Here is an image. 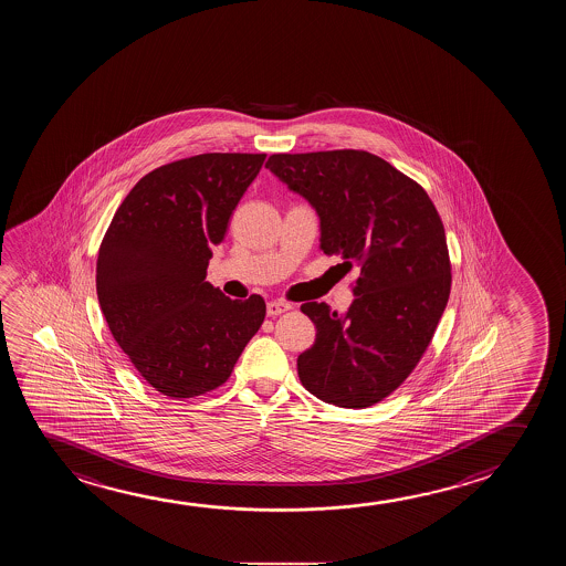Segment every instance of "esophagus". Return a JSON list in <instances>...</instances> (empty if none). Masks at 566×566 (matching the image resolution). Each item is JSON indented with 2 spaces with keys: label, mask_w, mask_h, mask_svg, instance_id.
<instances>
[{
  "label": "esophagus",
  "mask_w": 566,
  "mask_h": 566,
  "mask_svg": "<svg viewBox=\"0 0 566 566\" xmlns=\"http://www.w3.org/2000/svg\"><path fill=\"white\" fill-rule=\"evenodd\" d=\"M287 310H292V305L286 304V302H280V300H272V302L266 304V313H269L271 317L282 315V313H286Z\"/></svg>",
  "instance_id": "obj_1"
}]
</instances>
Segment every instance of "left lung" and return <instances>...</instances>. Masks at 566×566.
Segmentation results:
<instances>
[{
    "label": "left lung",
    "instance_id": "left-lung-1",
    "mask_svg": "<svg viewBox=\"0 0 566 566\" xmlns=\"http://www.w3.org/2000/svg\"><path fill=\"white\" fill-rule=\"evenodd\" d=\"M266 167L319 213L323 253L360 271L346 315L302 305L317 327L297 358L302 386L345 409L384 401L417 368L448 305L442 218L417 180L364 149L272 154Z\"/></svg>",
    "mask_w": 566,
    "mask_h": 566
}]
</instances>
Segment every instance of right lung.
Instances as JSON below:
<instances>
[{"label":"right lung","mask_w":566,"mask_h":566,"mask_svg":"<svg viewBox=\"0 0 566 566\" xmlns=\"http://www.w3.org/2000/svg\"><path fill=\"white\" fill-rule=\"evenodd\" d=\"M266 154H200L161 165L118 206L97 256L111 335L159 394L190 399L230 379L261 328V295L231 300L206 282L218 245Z\"/></svg>","instance_id":"add662e5"}]
</instances>
